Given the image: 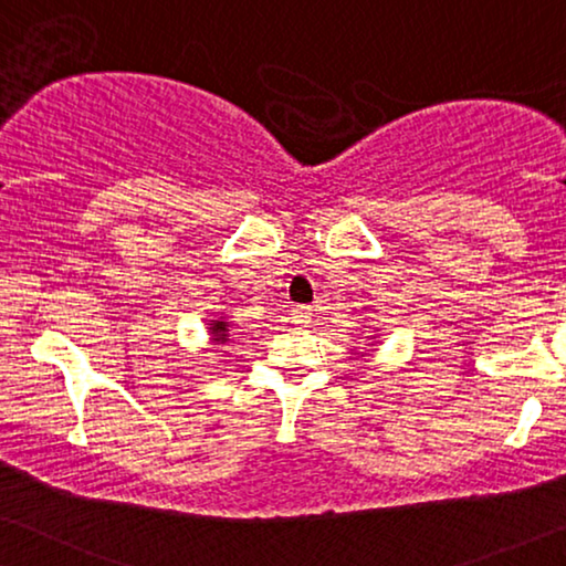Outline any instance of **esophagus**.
Listing matches in <instances>:
<instances>
[{"label":"esophagus","mask_w":566,"mask_h":566,"mask_svg":"<svg viewBox=\"0 0 566 566\" xmlns=\"http://www.w3.org/2000/svg\"><path fill=\"white\" fill-rule=\"evenodd\" d=\"M290 321L294 325H300V328H305V325L313 321V313H310V307H294L290 313Z\"/></svg>","instance_id":"esophagus-1"}]
</instances>
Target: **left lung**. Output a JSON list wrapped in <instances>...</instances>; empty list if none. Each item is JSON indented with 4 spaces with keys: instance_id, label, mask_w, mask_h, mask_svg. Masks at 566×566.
<instances>
[{
    "instance_id": "left-lung-1",
    "label": "left lung",
    "mask_w": 566,
    "mask_h": 566,
    "mask_svg": "<svg viewBox=\"0 0 566 566\" xmlns=\"http://www.w3.org/2000/svg\"><path fill=\"white\" fill-rule=\"evenodd\" d=\"M369 340H377V336H371V338H369ZM371 346H374V344H371Z\"/></svg>"
}]
</instances>
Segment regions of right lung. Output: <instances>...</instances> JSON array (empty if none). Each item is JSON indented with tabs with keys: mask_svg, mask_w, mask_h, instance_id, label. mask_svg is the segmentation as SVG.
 Wrapping results in <instances>:
<instances>
[{
	"mask_svg": "<svg viewBox=\"0 0 566 566\" xmlns=\"http://www.w3.org/2000/svg\"><path fill=\"white\" fill-rule=\"evenodd\" d=\"M230 328L233 325L228 323L226 315H218L212 317V321H207V333H210V344L212 346H220V344H230Z\"/></svg>",
	"mask_w": 566,
	"mask_h": 566,
	"instance_id": "1",
	"label": "right lung"
}]
</instances>
